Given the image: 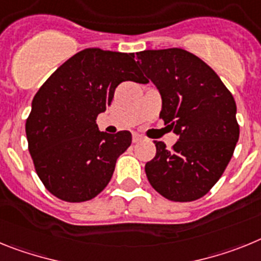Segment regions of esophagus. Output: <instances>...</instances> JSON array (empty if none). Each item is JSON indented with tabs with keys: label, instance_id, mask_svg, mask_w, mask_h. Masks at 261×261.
<instances>
[{
	"label": "esophagus",
	"instance_id": "esophagus-1",
	"mask_svg": "<svg viewBox=\"0 0 261 261\" xmlns=\"http://www.w3.org/2000/svg\"><path fill=\"white\" fill-rule=\"evenodd\" d=\"M142 139H143V138L140 137V135H138V134H134L133 135V143H138V142H140Z\"/></svg>",
	"mask_w": 261,
	"mask_h": 261
}]
</instances>
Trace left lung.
I'll use <instances>...</instances> for the list:
<instances>
[{
	"label": "left lung",
	"mask_w": 261,
	"mask_h": 261,
	"mask_svg": "<svg viewBox=\"0 0 261 261\" xmlns=\"http://www.w3.org/2000/svg\"><path fill=\"white\" fill-rule=\"evenodd\" d=\"M137 63L162 96L160 118L178 135L172 149L155 142V158L144 168L149 184L174 202L201 198L221 178L239 139L234 97L185 49H146L137 52Z\"/></svg>",
	"instance_id": "left-lung-1"
}]
</instances>
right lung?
I'll return each mask as SVG.
<instances>
[{
  "label": "right lung",
  "mask_w": 261,
  "mask_h": 261,
  "mask_svg": "<svg viewBox=\"0 0 261 261\" xmlns=\"http://www.w3.org/2000/svg\"><path fill=\"white\" fill-rule=\"evenodd\" d=\"M134 54L87 48L77 52L43 84L26 121L29 151L48 192L67 202L94 198L112 178L117 159L131 144L130 131L98 130L123 81L146 84Z\"/></svg>",
  "instance_id": "add662e5"
}]
</instances>
